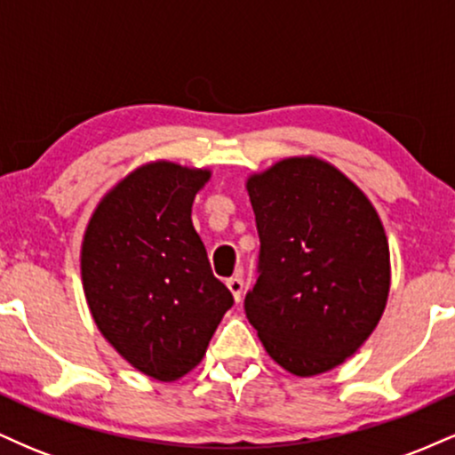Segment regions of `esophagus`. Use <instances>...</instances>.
<instances>
[{
    "label": "esophagus",
    "mask_w": 455,
    "mask_h": 455,
    "mask_svg": "<svg viewBox=\"0 0 455 455\" xmlns=\"http://www.w3.org/2000/svg\"><path fill=\"white\" fill-rule=\"evenodd\" d=\"M227 286H228V291L233 293L235 301L239 304V301H242V295H243V278H242V275H233V278H228Z\"/></svg>",
    "instance_id": "esophagus-1"
}]
</instances>
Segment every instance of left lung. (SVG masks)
Here are the masks:
<instances>
[{"instance_id": "8db88e82", "label": "left lung", "mask_w": 455, "mask_h": 455, "mask_svg": "<svg viewBox=\"0 0 455 455\" xmlns=\"http://www.w3.org/2000/svg\"><path fill=\"white\" fill-rule=\"evenodd\" d=\"M260 239L245 295L265 351L297 377L351 357L389 295V245L368 196L336 166L286 158L248 180Z\"/></svg>"}]
</instances>
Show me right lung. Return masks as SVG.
<instances>
[{"label":"right lung","mask_w":455,"mask_h":455,"mask_svg":"<svg viewBox=\"0 0 455 455\" xmlns=\"http://www.w3.org/2000/svg\"><path fill=\"white\" fill-rule=\"evenodd\" d=\"M210 175L164 160L140 166L102 198L83 239V289L98 329L164 383L198 365L233 306L190 218Z\"/></svg>","instance_id":"add662e5"}]
</instances>
